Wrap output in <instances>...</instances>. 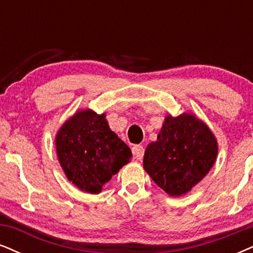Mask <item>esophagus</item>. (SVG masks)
<instances>
[{
	"instance_id": "esophagus-1",
	"label": "esophagus",
	"mask_w": 253,
	"mask_h": 253,
	"mask_svg": "<svg viewBox=\"0 0 253 253\" xmlns=\"http://www.w3.org/2000/svg\"><path fill=\"white\" fill-rule=\"evenodd\" d=\"M132 152H133L134 158H135L136 160H142L143 154H145V148L140 145H135L132 148Z\"/></svg>"
}]
</instances>
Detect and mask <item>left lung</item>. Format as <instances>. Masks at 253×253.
<instances>
[{
  "label": "left lung",
  "instance_id": "1",
  "mask_svg": "<svg viewBox=\"0 0 253 253\" xmlns=\"http://www.w3.org/2000/svg\"><path fill=\"white\" fill-rule=\"evenodd\" d=\"M217 152L215 135L196 117L167 116L158 140L147 146L143 168L168 195L181 196L209 172Z\"/></svg>",
  "mask_w": 253,
  "mask_h": 253
}]
</instances>
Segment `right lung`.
Here are the masks:
<instances>
[{
  "instance_id": "1",
  "label": "right lung",
  "mask_w": 253,
  "mask_h": 253,
  "mask_svg": "<svg viewBox=\"0 0 253 253\" xmlns=\"http://www.w3.org/2000/svg\"><path fill=\"white\" fill-rule=\"evenodd\" d=\"M105 114L77 112L56 135L59 164L69 181L89 194L103 185L132 159L129 147L112 132Z\"/></svg>"
}]
</instances>
